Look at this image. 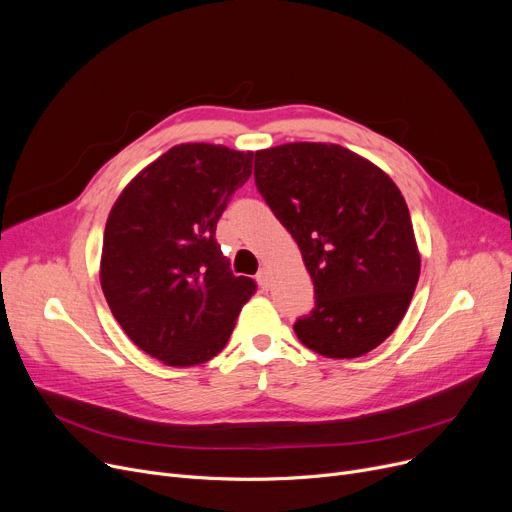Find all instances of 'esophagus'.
<instances>
[{"label":"esophagus","mask_w":512,"mask_h":512,"mask_svg":"<svg viewBox=\"0 0 512 512\" xmlns=\"http://www.w3.org/2000/svg\"><path fill=\"white\" fill-rule=\"evenodd\" d=\"M257 282H259V286H261V290H267L269 288V271L263 267V269H259V274H257Z\"/></svg>","instance_id":"1"}]
</instances>
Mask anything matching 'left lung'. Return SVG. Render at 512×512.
I'll return each instance as SVG.
<instances>
[{"instance_id":"1","label":"left lung","mask_w":512,"mask_h":512,"mask_svg":"<svg viewBox=\"0 0 512 512\" xmlns=\"http://www.w3.org/2000/svg\"><path fill=\"white\" fill-rule=\"evenodd\" d=\"M255 185L315 284V309L294 323L300 342L327 358H358L383 344L420 278L397 185L348 148L313 142L257 152Z\"/></svg>"}]
</instances>
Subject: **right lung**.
I'll return each mask as SVG.
<instances>
[{"label":"right lung","mask_w":512,"mask_h":512,"mask_svg":"<svg viewBox=\"0 0 512 512\" xmlns=\"http://www.w3.org/2000/svg\"><path fill=\"white\" fill-rule=\"evenodd\" d=\"M253 152L214 144L170 148L115 201L105 228L100 284L131 342L168 366L224 350L251 278L234 276L216 224L253 173Z\"/></svg>","instance_id":"add662e5"}]
</instances>
